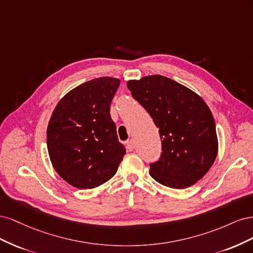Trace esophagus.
Returning <instances> with one entry per match:
<instances>
[{
  "mask_svg": "<svg viewBox=\"0 0 253 253\" xmlns=\"http://www.w3.org/2000/svg\"><path fill=\"white\" fill-rule=\"evenodd\" d=\"M134 148H135V142H134V140H133V139L128 140V141L126 142V150L129 151V152H132V151L134 150Z\"/></svg>",
  "mask_w": 253,
  "mask_h": 253,
  "instance_id": "34e87169",
  "label": "esophagus"
}]
</instances>
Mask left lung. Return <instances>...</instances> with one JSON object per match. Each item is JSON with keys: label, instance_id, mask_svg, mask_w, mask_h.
Returning a JSON list of instances; mask_svg holds the SVG:
<instances>
[{"label": "left lung", "instance_id": "left-lung-1", "mask_svg": "<svg viewBox=\"0 0 253 253\" xmlns=\"http://www.w3.org/2000/svg\"><path fill=\"white\" fill-rule=\"evenodd\" d=\"M127 88L159 128L163 153L150 164L152 177L173 189H185L202 179L218 149L208 105L194 91L160 75L129 80Z\"/></svg>", "mask_w": 253, "mask_h": 253}]
</instances>
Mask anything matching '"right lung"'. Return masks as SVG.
<instances>
[{"mask_svg":"<svg viewBox=\"0 0 253 253\" xmlns=\"http://www.w3.org/2000/svg\"><path fill=\"white\" fill-rule=\"evenodd\" d=\"M120 85L101 77L81 84L57 104L47 126L51 164L66 182L93 189L116 174L126 155L111 118L112 99Z\"/></svg>","mask_w":253,"mask_h":253,"instance_id":"add662e5","label":"right lung"}]
</instances>
